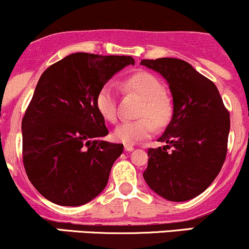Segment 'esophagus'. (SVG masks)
I'll return each mask as SVG.
<instances>
[{"label":"esophagus","instance_id":"esophagus-1","mask_svg":"<svg viewBox=\"0 0 249 249\" xmlns=\"http://www.w3.org/2000/svg\"><path fill=\"white\" fill-rule=\"evenodd\" d=\"M133 145H130V144H125V151H132L133 150Z\"/></svg>","mask_w":249,"mask_h":249}]
</instances>
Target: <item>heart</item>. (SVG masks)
Listing matches in <instances>:
<instances>
[{
	"mask_svg": "<svg viewBox=\"0 0 249 249\" xmlns=\"http://www.w3.org/2000/svg\"><path fill=\"white\" fill-rule=\"evenodd\" d=\"M125 88L138 94L143 99L137 120H129L119 124L114 130V137L124 144H136L150 137L155 132V124L164 125L171 118V103L163 94V85L154 74L138 71L125 82ZM96 107L105 119L114 123L118 119L116 87L107 83L101 87L96 95ZM151 119L153 120H151Z\"/></svg>",
	"mask_w": 249,
	"mask_h": 249,
	"instance_id": "heart-1",
	"label": "heart"
}]
</instances>
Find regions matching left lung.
Listing matches in <instances>:
<instances>
[{"label": "left lung", "mask_w": 249, "mask_h": 249, "mask_svg": "<svg viewBox=\"0 0 249 249\" xmlns=\"http://www.w3.org/2000/svg\"><path fill=\"white\" fill-rule=\"evenodd\" d=\"M141 64L164 77L173 98L172 120L158 140L166 145L149 149L143 178L164 199L190 200L210 186L223 166L229 112L213 81L187 62L158 58Z\"/></svg>", "instance_id": "left-lung-1"}]
</instances>
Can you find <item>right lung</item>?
I'll use <instances>...</instances> for the list:
<instances>
[{
    "instance_id": "right-lung-1",
    "label": "right lung",
    "mask_w": 249,
    "mask_h": 249,
    "mask_svg": "<svg viewBox=\"0 0 249 249\" xmlns=\"http://www.w3.org/2000/svg\"><path fill=\"white\" fill-rule=\"evenodd\" d=\"M135 65L131 56L69 54L41 74L22 118V160L46 199L80 206L100 195L123 144L108 135L96 95L114 74Z\"/></svg>"
}]
</instances>
